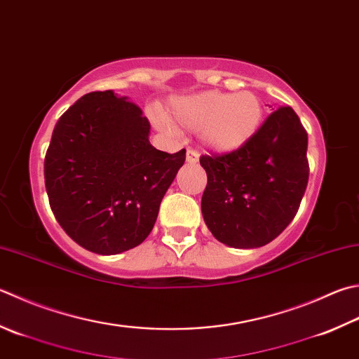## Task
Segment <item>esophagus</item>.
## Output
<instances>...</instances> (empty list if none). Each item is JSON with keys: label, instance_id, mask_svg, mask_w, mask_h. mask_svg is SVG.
Instances as JSON below:
<instances>
[{"label": "esophagus", "instance_id": "1", "mask_svg": "<svg viewBox=\"0 0 359 359\" xmlns=\"http://www.w3.org/2000/svg\"><path fill=\"white\" fill-rule=\"evenodd\" d=\"M198 159H200V154L195 150H192V148H189V150L186 151V161L189 162V164H197Z\"/></svg>", "mask_w": 359, "mask_h": 359}]
</instances>
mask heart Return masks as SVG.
<instances>
[{
    "label": "heart",
    "mask_w": 359,
    "mask_h": 359,
    "mask_svg": "<svg viewBox=\"0 0 359 359\" xmlns=\"http://www.w3.org/2000/svg\"><path fill=\"white\" fill-rule=\"evenodd\" d=\"M168 118L186 130H201L208 147L217 151H233L258 131L262 104L253 92L223 93L209 90L172 101Z\"/></svg>",
    "instance_id": "obj_1"
}]
</instances>
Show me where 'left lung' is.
Segmentation results:
<instances>
[{
  "label": "left lung",
  "instance_id": "obj_1",
  "mask_svg": "<svg viewBox=\"0 0 359 359\" xmlns=\"http://www.w3.org/2000/svg\"><path fill=\"white\" fill-rule=\"evenodd\" d=\"M308 134L290 106L264 120L238 150L203 154L201 212L212 236L236 248L262 247L294 220L305 195Z\"/></svg>",
  "mask_w": 359,
  "mask_h": 359
}]
</instances>
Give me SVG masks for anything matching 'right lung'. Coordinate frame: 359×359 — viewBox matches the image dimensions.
<instances>
[{
	"instance_id": "obj_1",
	"label": "right lung",
	"mask_w": 359,
	"mask_h": 359,
	"mask_svg": "<svg viewBox=\"0 0 359 359\" xmlns=\"http://www.w3.org/2000/svg\"><path fill=\"white\" fill-rule=\"evenodd\" d=\"M148 134L140 107L112 90L81 97L54 126L45 154L50 206L89 252L117 255L151 233L186 150L159 151Z\"/></svg>"
}]
</instances>
